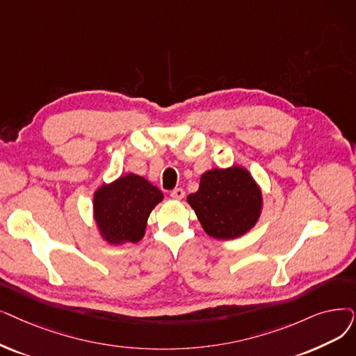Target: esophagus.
<instances>
[{
    "label": "esophagus",
    "instance_id": "34e87169",
    "mask_svg": "<svg viewBox=\"0 0 356 356\" xmlns=\"http://www.w3.org/2000/svg\"><path fill=\"white\" fill-rule=\"evenodd\" d=\"M184 191L183 189H180V188H177V189H175L172 193H170V196H172L173 199H176V200H181L183 197H184Z\"/></svg>",
    "mask_w": 356,
    "mask_h": 356
}]
</instances>
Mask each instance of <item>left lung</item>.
Instances as JSON below:
<instances>
[{
    "mask_svg": "<svg viewBox=\"0 0 356 356\" xmlns=\"http://www.w3.org/2000/svg\"><path fill=\"white\" fill-rule=\"evenodd\" d=\"M188 204L208 236L234 240L259 221L264 193L249 170L234 164L205 172L197 192L188 196Z\"/></svg>",
    "mask_w": 356,
    "mask_h": 356,
    "instance_id": "1",
    "label": "left lung"
}]
</instances>
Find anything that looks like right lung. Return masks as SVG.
<instances>
[{
  "instance_id": "obj_1",
  "label": "right lung",
  "mask_w": 356,
  "mask_h": 356,
  "mask_svg": "<svg viewBox=\"0 0 356 356\" xmlns=\"http://www.w3.org/2000/svg\"><path fill=\"white\" fill-rule=\"evenodd\" d=\"M163 199L157 186L134 173L103 183L92 195V220L100 237L109 244L143 240L148 216Z\"/></svg>"
}]
</instances>
